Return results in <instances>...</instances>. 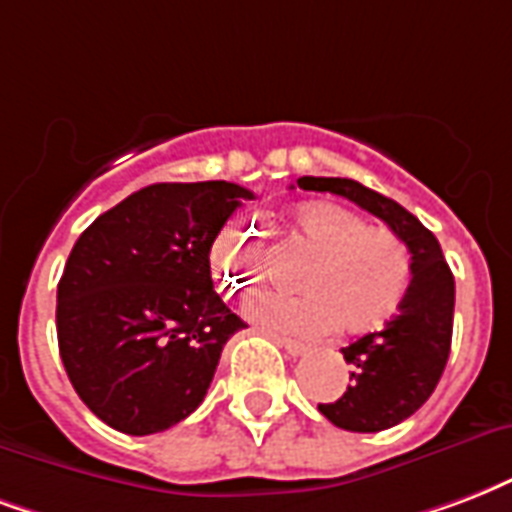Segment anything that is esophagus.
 I'll return each instance as SVG.
<instances>
[{"mask_svg": "<svg viewBox=\"0 0 512 512\" xmlns=\"http://www.w3.org/2000/svg\"><path fill=\"white\" fill-rule=\"evenodd\" d=\"M274 342L279 344L287 355H293V358H298V355H304V352L309 350L304 342H298V339H293V336H276L274 333Z\"/></svg>", "mask_w": 512, "mask_h": 512, "instance_id": "34e87169", "label": "esophagus"}]
</instances>
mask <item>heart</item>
<instances>
[{"label":"heart","instance_id":"b5f03b06","mask_svg":"<svg viewBox=\"0 0 512 512\" xmlns=\"http://www.w3.org/2000/svg\"><path fill=\"white\" fill-rule=\"evenodd\" d=\"M293 244L312 255L295 279L298 295H263L249 312L276 331L320 336L372 333L391 323L412 287V255L385 227L336 203H306L290 219ZM208 266L222 290L249 295L268 276L266 252L244 225L219 230Z\"/></svg>","mask_w":512,"mask_h":512}]
</instances>
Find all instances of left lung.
Instances as JSON below:
<instances>
[{
    "instance_id": "1",
    "label": "left lung",
    "mask_w": 512,
    "mask_h": 512,
    "mask_svg": "<svg viewBox=\"0 0 512 512\" xmlns=\"http://www.w3.org/2000/svg\"><path fill=\"white\" fill-rule=\"evenodd\" d=\"M298 187L352 200L382 219L410 249L412 287L407 301L382 331L342 347L344 361L350 363V382L339 399L317 404L339 429L363 434L391 429L426 404L445 372L456 304L453 274L434 233L396 200L352 179L304 176Z\"/></svg>"
}]
</instances>
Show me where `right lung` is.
I'll use <instances>...</instances> for the list:
<instances>
[{
	"mask_svg": "<svg viewBox=\"0 0 512 512\" xmlns=\"http://www.w3.org/2000/svg\"><path fill=\"white\" fill-rule=\"evenodd\" d=\"M255 195L230 181L151 184L75 241L56 290L64 372L89 410L132 437L198 410L244 328L211 282L208 249Z\"/></svg>",
	"mask_w": 512,
	"mask_h": 512,
	"instance_id": "add662e5",
	"label": "right lung"
}]
</instances>
